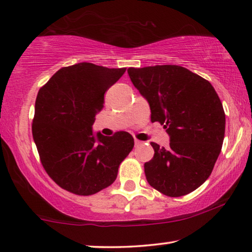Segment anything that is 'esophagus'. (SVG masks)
Segmentation results:
<instances>
[{
  "label": "esophagus",
  "mask_w": 252,
  "mask_h": 252,
  "mask_svg": "<svg viewBox=\"0 0 252 252\" xmlns=\"http://www.w3.org/2000/svg\"><path fill=\"white\" fill-rule=\"evenodd\" d=\"M141 144H142V141L138 140V139H136V140H134V145H136V146H139V145H141Z\"/></svg>",
  "instance_id": "1"
}]
</instances>
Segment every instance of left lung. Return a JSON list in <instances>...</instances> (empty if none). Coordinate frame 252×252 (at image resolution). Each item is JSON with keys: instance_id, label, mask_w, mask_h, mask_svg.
I'll list each match as a JSON object with an SVG mask.
<instances>
[{"instance_id": "left-lung-1", "label": "left lung", "mask_w": 252, "mask_h": 252, "mask_svg": "<svg viewBox=\"0 0 252 252\" xmlns=\"http://www.w3.org/2000/svg\"><path fill=\"white\" fill-rule=\"evenodd\" d=\"M127 73L147 100L152 122L170 136V147L152 142L155 154L145 163L146 179L168 197H181L200 187L212 173L222 149L225 113L206 79L180 65L129 67Z\"/></svg>"}]
</instances>
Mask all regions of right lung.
Returning a JSON list of instances; mask_svg holds the SVG:
<instances>
[{
	"mask_svg": "<svg viewBox=\"0 0 252 252\" xmlns=\"http://www.w3.org/2000/svg\"><path fill=\"white\" fill-rule=\"evenodd\" d=\"M126 72L81 62L60 69L37 94L32 138L52 180L66 191L90 196L115 181L134 146L126 131L94 133L104 94Z\"/></svg>",
	"mask_w": 252,
	"mask_h": 252,
	"instance_id": "right-lung-1",
	"label": "right lung"
}]
</instances>
